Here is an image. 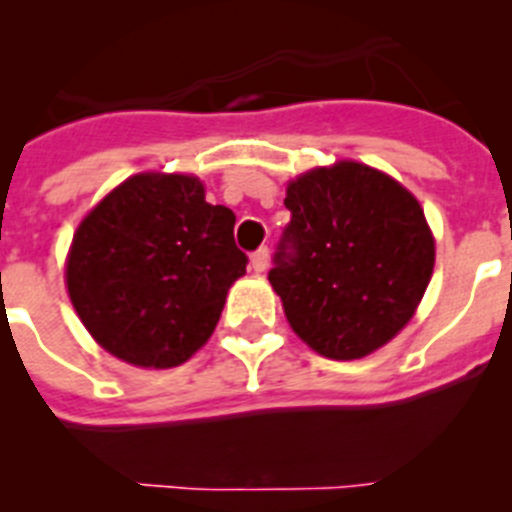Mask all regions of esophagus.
<instances>
[{"label": "esophagus", "mask_w": 512, "mask_h": 512, "mask_svg": "<svg viewBox=\"0 0 512 512\" xmlns=\"http://www.w3.org/2000/svg\"><path fill=\"white\" fill-rule=\"evenodd\" d=\"M251 269L256 271V274H261V271L269 269V248H259V251H253L251 256Z\"/></svg>", "instance_id": "esophagus-1"}]
</instances>
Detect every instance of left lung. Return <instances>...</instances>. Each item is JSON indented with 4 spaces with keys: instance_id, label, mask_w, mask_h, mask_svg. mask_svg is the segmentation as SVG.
I'll return each instance as SVG.
<instances>
[{
    "instance_id": "1",
    "label": "left lung",
    "mask_w": 512,
    "mask_h": 512,
    "mask_svg": "<svg viewBox=\"0 0 512 512\" xmlns=\"http://www.w3.org/2000/svg\"><path fill=\"white\" fill-rule=\"evenodd\" d=\"M269 282L297 336L320 356H369L400 333L431 282L436 243L423 207L392 176L356 161L289 182Z\"/></svg>"
}]
</instances>
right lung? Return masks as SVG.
I'll use <instances>...</instances> for the list:
<instances>
[{"label": "right lung", "mask_w": 512, "mask_h": 512, "mask_svg": "<svg viewBox=\"0 0 512 512\" xmlns=\"http://www.w3.org/2000/svg\"><path fill=\"white\" fill-rule=\"evenodd\" d=\"M235 215L189 174H135L74 233L71 305L94 341L146 369L179 366L212 336L230 284L246 274Z\"/></svg>", "instance_id": "1"}]
</instances>
